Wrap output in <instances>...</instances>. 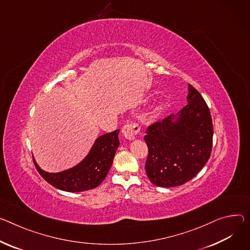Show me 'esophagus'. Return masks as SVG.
<instances>
[{"instance_id": "obj_1", "label": "esophagus", "mask_w": 250, "mask_h": 250, "mask_svg": "<svg viewBox=\"0 0 250 250\" xmlns=\"http://www.w3.org/2000/svg\"><path fill=\"white\" fill-rule=\"evenodd\" d=\"M140 130H141V128H140L139 125L135 123H127L124 125V127L122 129L124 137L129 141L134 140V138L137 137V134L140 132Z\"/></svg>"}]
</instances>
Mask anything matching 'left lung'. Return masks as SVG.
Instances as JSON below:
<instances>
[{"label":"left lung","mask_w":250,"mask_h":250,"mask_svg":"<svg viewBox=\"0 0 250 250\" xmlns=\"http://www.w3.org/2000/svg\"><path fill=\"white\" fill-rule=\"evenodd\" d=\"M188 104L149 125L145 135L148 147L146 172L151 183L173 188L193 178L208 161L213 125L201 95L188 84Z\"/></svg>","instance_id":"left-lung-1"}]
</instances>
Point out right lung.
<instances>
[{
	"mask_svg": "<svg viewBox=\"0 0 250 250\" xmlns=\"http://www.w3.org/2000/svg\"><path fill=\"white\" fill-rule=\"evenodd\" d=\"M119 132L117 129L99 137L87 155L72 168L56 173L44 171L33 156L35 167L44 180L61 190L81 192L93 189L103 183L112 165L120 146Z\"/></svg>",
	"mask_w": 250,
	"mask_h": 250,
	"instance_id": "add662e5",
	"label": "right lung"
}]
</instances>
